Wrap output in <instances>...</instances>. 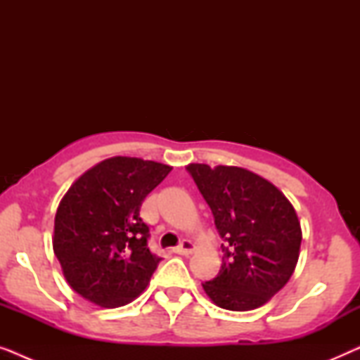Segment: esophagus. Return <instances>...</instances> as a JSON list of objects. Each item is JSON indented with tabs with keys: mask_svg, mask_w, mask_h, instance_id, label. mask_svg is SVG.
Returning a JSON list of instances; mask_svg holds the SVG:
<instances>
[{
	"mask_svg": "<svg viewBox=\"0 0 360 360\" xmlns=\"http://www.w3.org/2000/svg\"><path fill=\"white\" fill-rule=\"evenodd\" d=\"M193 249H195V244L188 239H184V240H181V244L176 245V248L174 249V252L181 254V255H188V254L193 252Z\"/></svg>",
	"mask_w": 360,
	"mask_h": 360,
	"instance_id": "1",
	"label": "esophagus"
}]
</instances>
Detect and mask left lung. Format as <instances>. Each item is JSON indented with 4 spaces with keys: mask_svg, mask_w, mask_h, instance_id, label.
I'll use <instances>...</instances> for the list:
<instances>
[{
    "mask_svg": "<svg viewBox=\"0 0 360 360\" xmlns=\"http://www.w3.org/2000/svg\"><path fill=\"white\" fill-rule=\"evenodd\" d=\"M223 239V264L203 283L219 308L249 311L285 287L298 262L302 228L292 203L269 180L240 167H186Z\"/></svg>",
    "mask_w": 360,
    "mask_h": 360,
    "instance_id": "8db88e82",
    "label": "left lung"
}]
</instances>
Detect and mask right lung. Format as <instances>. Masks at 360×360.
Returning a JSON list of instances; mask_svg holds the SVG:
<instances>
[{
    "mask_svg": "<svg viewBox=\"0 0 360 360\" xmlns=\"http://www.w3.org/2000/svg\"><path fill=\"white\" fill-rule=\"evenodd\" d=\"M172 167L111 157L85 172L58 205L53 252L67 282L103 308L129 303L147 287L160 257L147 248L139 216L146 196Z\"/></svg>",
    "mask_w": 360,
    "mask_h": 360,
    "instance_id": "right-lung-1",
    "label": "right lung"
}]
</instances>
